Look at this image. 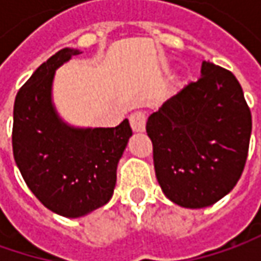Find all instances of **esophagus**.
Returning a JSON list of instances; mask_svg holds the SVG:
<instances>
[{"instance_id": "esophagus-1", "label": "esophagus", "mask_w": 261, "mask_h": 261, "mask_svg": "<svg viewBox=\"0 0 261 261\" xmlns=\"http://www.w3.org/2000/svg\"><path fill=\"white\" fill-rule=\"evenodd\" d=\"M130 124L133 131L136 133H143L146 128V115L142 111H137V112H133L130 115Z\"/></svg>"}]
</instances>
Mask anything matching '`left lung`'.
Here are the masks:
<instances>
[{"instance_id":"8db88e82","label":"left lung","mask_w":261,"mask_h":261,"mask_svg":"<svg viewBox=\"0 0 261 261\" xmlns=\"http://www.w3.org/2000/svg\"><path fill=\"white\" fill-rule=\"evenodd\" d=\"M146 131L165 196L200 209L237 186L248 154L251 112L237 77L203 61L201 77L153 112Z\"/></svg>"}]
</instances>
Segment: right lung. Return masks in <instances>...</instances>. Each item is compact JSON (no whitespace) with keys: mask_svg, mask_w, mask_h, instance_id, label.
Wrapping results in <instances>:
<instances>
[{"mask_svg":"<svg viewBox=\"0 0 261 261\" xmlns=\"http://www.w3.org/2000/svg\"><path fill=\"white\" fill-rule=\"evenodd\" d=\"M64 48L32 74L17 92L13 112V154L40 203L65 218H80L107 204L117 166L131 137L124 119L112 128H75L52 103L55 70L79 55Z\"/></svg>","mask_w":261,"mask_h":261,"instance_id":"obj_1","label":"right lung"}]
</instances>
